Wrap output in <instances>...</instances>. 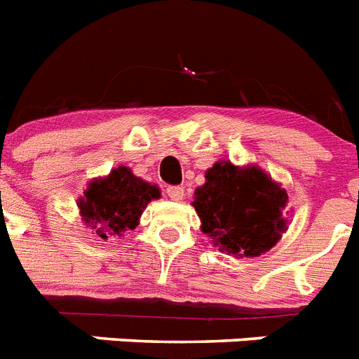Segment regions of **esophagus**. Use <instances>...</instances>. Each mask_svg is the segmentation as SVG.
Returning a JSON list of instances; mask_svg holds the SVG:
<instances>
[{
  "mask_svg": "<svg viewBox=\"0 0 359 359\" xmlns=\"http://www.w3.org/2000/svg\"><path fill=\"white\" fill-rule=\"evenodd\" d=\"M167 196L170 198V200L180 201V200H183V196H185V189L180 185H170V187H167Z\"/></svg>",
  "mask_w": 359,
  "mask_h": 359,
  "instance_id": "1",
  "label": "esophagus"
}]
</instances>
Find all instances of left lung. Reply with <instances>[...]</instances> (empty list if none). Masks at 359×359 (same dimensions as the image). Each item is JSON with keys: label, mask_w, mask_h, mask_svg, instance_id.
Masks as SVG:
<instances>
[{"label": "left lung", "mask_w": 359, "mask_h": 359, "mask_svg": "<svg viewBox=\"0 0 359 359\" xmlns=\"http://www.w3.org/2000/svg\"><path fill=\"white\" fill-rule=\"evenodd\" d=\"M287 191L262 168L217 161L196 189L192 205L203 234L223 252L256 258L271 250L287 231Z\"/></svg>", "instance_id": "left-lung-1"}]
</instances>
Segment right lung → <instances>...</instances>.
I'll return each mask as SVG.
<instances>
[{
	"label": "right lung",
	"mask_w": 359,
	"mask_h": 359,
	"mask_svg": "<svg viewBox=\"0 0 359 359\" xmlns=\"http://www.w3.org/2000/svg\"><path fill=\"white\" fill-rule=\"evenodd\" d=\"M159 196L158 187L143 182L121 165L107 177L92 180L83 198L78 200V207L83 222L107 240L109 236H123L136 229L147 205Z\"/></svg>",
	"instance_id": "right-lung-1"
}]
</instances>
